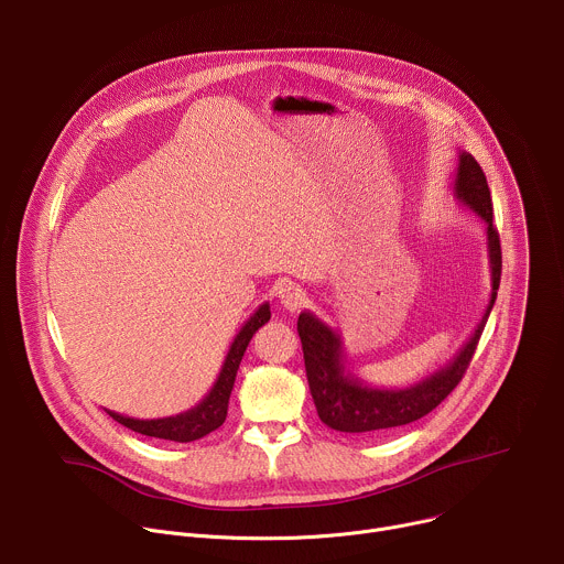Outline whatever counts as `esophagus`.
<instances>
[{
	"label": "esophagus",
	"instance_id": "obj_1",
	"mask_svg": "<svg viewBox=\"0 0 564 564\" xmlns=\"http://www.w3.org/2000/svg\"><path fill=\"white\" fill-rule=\"evenodd\" d=\"M276 296H279L281 305H283L285 310L294 312V310H299V307L303 305V301H305V290H303L301 285L288 281V283H283V285H279Z\"/></svg>",
	"mask_w": 564,
	"mask_h": 564
}]
</instances>
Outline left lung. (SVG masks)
<instances>
[{"label": "left lung", "instance_id": "8db88e82", "mask_svg": "<svg viewBox=\"0 0 564 564\" xmlns=\"http://www.w3.org/2000/svg\"><path fill=\"white\" fill-rule=\"evenodd\" d=\"M453 196L487 223L491 299L487 303L485 314L479 318L477 328L459 348V352L426 379L404 388H377L368 386L361 377H357L350 370L341 335L333 330L328 324H324V321L310 310L301 312L296 330L303 346L305 375L316 413L326 426L341 433L359 435H372L404 426L437 409L453 392V388L462 381L477 348L479 335L485 330L487 318L494 310L502 274V250L500 236L494 227L491 192L485 172H481L477 160L468 151H459L453 181Z\"/></svg>", "mask_w": 564, "mask_h": 564}]
</instances>
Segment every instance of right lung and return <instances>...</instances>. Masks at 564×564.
Here are the masks:
<instances>
[{"instance_id":"obj_1","label":"right lung","mask_w":564,"mask_h":564,"mask_svg":"<svg viewBox=\"0 0 564 564\" xmlns=\"http://www.w3.org/2000/svg\"><path fill=\"white\" fill-rule=\"evenodd\" d=\"M270 303L265 301L263 305L257 307V312L246 321L243 328L238 330V335L234 337L227 357L223 361V368L212 386V390L198 401V404L185 413L172 415V417H160V420H133L113 411H107L118 424L147 435V437H158V440H170V442H194L200 440L205 435H209L212 431H216L218 426H223L225 417H227V404H229V394L234 388V379L240 366V359L246 355L248 344L252 341L254 333L265 326L270 321Z\"/></svg>"}]
</instances>
